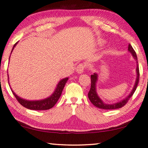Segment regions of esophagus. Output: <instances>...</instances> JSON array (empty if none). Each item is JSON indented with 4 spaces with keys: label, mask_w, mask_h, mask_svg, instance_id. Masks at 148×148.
<instances>
[{
    "label": "esophagus",
    "mask_w": 148,
    "mask_h": 148,
    "mask_svg": "<svg viewBox=\"0 0 148 148\" xmlns=\"http://www.w3.org/2000/svg\"><path fill=\"white\" fill-rule=\"evenodd\" d=\"M84 66L83 64H79L78 66H77L76 71L77 73L78 74H82L83 72H84Z\"/></svg>",
    "instance_id": "obj_1"
}]
</instances>
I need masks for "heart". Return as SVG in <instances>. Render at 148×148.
<instances>
[{"mask_svg":"<svg viewBox=\"0 0 148 148\" xmlns=\"http://www.w3.org/2000/svg\"><path fill=\"white\" fill-rule=\"evenodd\" d=\"M104 43H105V41H104L103 40H102V39H99V40H98V43L100 45H103Z\"/></svg>","mask_w":148,"mask_h":148,"instance_id":"heart-1","label":"heart"}]
</instances>
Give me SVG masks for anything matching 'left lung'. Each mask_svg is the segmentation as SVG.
Returning <instances> with one entry per match:
<instances>
[{"label": "left lung", "instance_id": "1", "mask_svg": "<svg viewBox=\"0 0 148 148\" xmlns=\"http://www.w3.org/2000/svg\"><path fill=\"white\" fill-rule=\"evenodd\" d=\"M128 51H130V53L132 54L133 58H134V60L136 61L137 63V67H136V82H135L134 86L133 87L132 91L129 94V95L125 98V99L121 100L120 101L116 102L115 103H111V104H108L104 103L103 100L99 97V96L98 95V93L97 92V83L98 82V78H99V76H98L97 73H94L92 75H91V86L90 91H89L88 96V99L90 100L91 103L94 105L95 107H97L99 109H106V110H111V109H116L121 108L122 107L125 105L127 102L128 101V100L132 97V95H134L135 91L136 90V88L139 82V66H138V62H137V58L136 51H134V49H133V47L130 44H129L128 46Z\"/></svg>", "mask_w": 148, "mask_h": 148}]
</instances>
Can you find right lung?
I'll return each instance as SVG.
<instances>
[{
    "label": "right lung",
    "mask_w": 148,
    "mask_h": 148,
    "mask_svg": "<svg viewBox=\"0 0 148 148\" xmlns=\"http://www.w3.org/2000/svg\"><path fill=\"white\" fill-rule=\"evenodd\" d=\"M17 43L18 42H16L15 44L14 45V46L12 49L11 53L12 51H13L14 47L16 46ZM10 57H11V56H10ZM9 60H10V58H9ZM68 80V78L67 77V78H64L63 79H62L61 80H60V82L58 83L57 86H56V88L55 90H54L52 94L49 96V97L45 98V99H43L42 100L29 101V100L22 99V98L18 97L17 95H16V93H14V92L12 90L11 88V89L18 103H19L22 106H23L24 107L27 108V109H29L31 110H37V111L48 110L49 109H51V108H52L58 102V99H60V96L62 95V90H63L64 86H65L66 83L67 82ZM8 81H9V76H8Z\"/></svg>",
    "instance_id": "right-lung-1"
}]
</instances>
